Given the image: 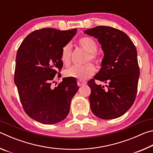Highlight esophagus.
I'll return each mask as SVG.
<instances>
[{"instance_id": "esophagus-1", "label": "esophagus", "mask_w": 153, "mask_h": 153, "mask_svg": "<svg viewBox=\"0 0 153 153\" xmlns=\"http://www.w3.org/2000/svg\"><path fill=\"white\" fill-rule=\"evenodd\" d=\"M86 84V82L82 81V80H78V81H77V85H78L79 86H83V85H84Z\"/></svg>"}]
</instances>
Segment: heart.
Wrapping results in <instances>:
<instances>
[{
    "label": "heart",
    "instance_id": "b5f03b06",
    "mask_svg": "<svg viewBox=\"0 0 153 153\" xmlns=\"http://www.w3.org/2000/svg\"><path fill=\"white\" fill-rule=\"evenodd\" d=\"M78 45L83 50L88 53L86 62L91 61L95 63L98 62V56L97 51L98 45L93 38L88 36H84L79 38ZM71 46L70 44L65 45L61 50V60L65 66H69L71 63ZM95 69L91 63H87L82 66H73L65 71L66 77H75L79 79H85L88 78L94 73Z\"/></svg>",
    "mask_w": 153,
    "mask_h": 153
}]
</instances>
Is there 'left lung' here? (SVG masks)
I'll return each mask as SVG.
<instances>
[{
    "label": "left lung",
    "instance_id": "obj_1",
    "mask_svg": "<svg viewBox=\"0 0 153 153\" xmlns=\"http://www.w3.org/2000/svg\"><path fill=\"white\" fill-rule=\"evenodd\" d=\"M97 38L104 53L101 68L94 78L107 85L101 86L90 79V108L102 120L122 116L132 106L136 97L140 76L137 51L126 33L108 26H97L84 31Z\"/></svg>",
    "mask_w": 153,
    "mask_h": 153
}]
</instances>
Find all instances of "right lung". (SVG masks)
<instances>
[{
    "mask_svg": "<svg viewBox=\"0 0 153 153\" xmlns=\"http://www.w3.org/2000/svg\"><path fill=\"white\" fill-rule=\"evenodd\" d=\"M76 32V29L42 28L27 35L18 48L14 82L25 112L38 122L57 123L68 115L71 99L79 89L76 80L65 77L57 86L51 85L63 67L62 48Z\"/></svg>",
    "mask_w": 153,
    "mask_h": 153,
    "instance_id": "right-lung-1",
    "label": "right lung"
}]
</instances>
